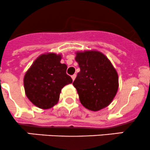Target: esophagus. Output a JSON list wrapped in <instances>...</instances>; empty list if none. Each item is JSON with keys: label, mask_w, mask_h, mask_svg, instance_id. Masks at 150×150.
I'll use <instances>...</instances> for the list:
<instances>
[{"label": "esophagus", "mask_w": 150, "mask_h": 150, "mask_svg": "<svg viewBox=\"0 0 150 150\" xmlns=\"http://www.w3.org/2000/svg\"><path fill=\"white\" fill-rule=\"evenodd\" d=\"M76 74H74V75L71 76V78H72V79H73V81L76 79Z\"/></svg>", "instance_id": "34e87169"}]
</instances>
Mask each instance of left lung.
I'll use <instances>...</instances> for the list:
<instances>
[{
  "mask_svg": "<svg viewBox=\"0 0 150 150\" xmlns=\"http://www.w3.org/2000/svg\"><path fill=\"white\" fill-rule=\"evenodd\" d=\"M80 71L73 82L80 102L87 109L99 111L109 106L116 96L118 74L109 59L98 51L76 52Z\"/></svg>",
  "mask_w": 150,
  "mask_h": 150,
  "instance_id": "obj_1",
  "label": "left lung"
}]
</instances>
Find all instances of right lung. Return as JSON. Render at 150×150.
I'll return each instance as SVG.
<instances>
[{
	"mask_svg": "<svg viewBox=\"0 0 150 150\" xmlns=\"http://www.w3.org/2000/svg\"><path fill=\"white\" fill-rule=\"evenodd\" d=\"M60 60V54H41L25 74V94L40 109H50L57 104L62 88L73 81L66 74L67 66Z\"/></svg>",
	"mask_w": 150,
	"mask_h": 150,
	"instance_id": "add662e5",
	"label": "right lung"
}]
</instances>
